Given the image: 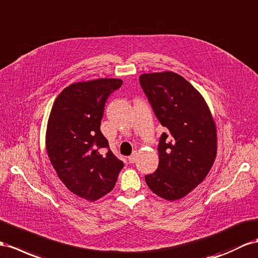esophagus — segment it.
Returning a JSON list of instances; mask_svg holds the SVG:
<instances>
[{
    "label": "esophagus",
    "mask_w": 258,
    "mask_h": 258,
    "mask_svg": "<svg viewBox=\"0 0 258 258\" xmlns=\"http://www.w3.org/2000/svg\"><path fill=\"white\" fill-rule=\"evenodd\" d=\"M136 159H137V151H134V153L128 157V161H130V163H134L136 161Z\"/></svg>",
    "instance_id": "obj_1"
}]
</instances>
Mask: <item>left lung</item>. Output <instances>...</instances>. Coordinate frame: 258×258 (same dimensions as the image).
Returning a JSON list of instances; mask_svg holds the SVG:
<instances>
[{"instance_id": "obj_1", "label": "left lung", "mask_w": 258, "mask_h": 258, "mask_svg": "<svg viewBox=\"0 0 258 258\" xmlns=\"http://www.w3.org/2000/svg\"><path fill=\"white\" fill-rule=\"evenodd\" d=\"M140 83L168 130L158 146L159 166L145 180L163 200H181L205 180L215 162V120L201 92L174 72L144 73Z\"/></svg>"}]
</instances>
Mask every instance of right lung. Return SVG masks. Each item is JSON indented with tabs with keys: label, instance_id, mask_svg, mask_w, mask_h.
I'll use <instances>...</instances> for the list:
<instances>
[{
	"label": "right lung",
	"instance_id": "obj_1",
	"mask_svg": "<svg viewBox=\"0 0 258 258\" xmlns=\"http://www.w3.org/2000/svg\"><path fill=\"white\" fill-rule=\"evenodd\" d=\"M122 79L99 78L71 84L55 99L45 132L52 166L73 194L96 202L113 189L124 163L109 149L101 131L104 103Z\"/></svg>",
	"mask_w": 258,
	"mask_h": 258
}]
</instances>
